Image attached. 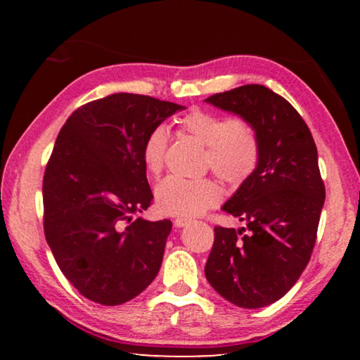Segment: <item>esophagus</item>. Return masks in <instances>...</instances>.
I'll return each mask as SVG.
<instances>
[{
	"mask_svg": "<svg viewBox=\"0 0 360 360\" xmlns=\"http://www.w3.org/2000/svg\"><path fill=\"white\" fill-rule=\"evenodd\" d=\"M187 224H191V219H186V217H178V219H174V227H178V229H181V227H186Z\"/></svg>",
	"mask_w": 360,
	"mask_h": 360,
	"instance_id": "34e87169",
	"label": "esophagus"
}]
</instances>
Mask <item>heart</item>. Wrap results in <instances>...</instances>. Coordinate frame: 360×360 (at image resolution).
Listing matches in <instances>:
<instances>
[{
  "mask_svg": "<svg viewBox=\"0 0 360 360\" xmlns=\"http://www.w3.org/2000/svg\"><path fill=\"white\" fill-rule=\"evenodd\" d=\"M181 130L206 146V167L229 184H241L259 165L257 138L246 122L224 117L203 109H193L179 119ZM168 135L163 127H154L144 136L141 158L146 172L158 176L165 165ZM222 200V188L211 178H167L155 188L157 208L163 214L195 217L214 208Z\"/></svg>",
  "mask_w": 360,
  "mask_h": 360,
  "instance_id": "1",
  "label": "heart"
}]
</instances>
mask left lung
<instances>
[{
    "label": "left lung",
    "instance_id": "obj_1",
    "mask_svg": "<svg viewBox=\"0 0 360 360\" xmlns=\"http://www.w3.org/2000/svg\"><path fill=\"white\" fill-rule=\"evenodd\" d=\"M206 101L252 127L260 157L222 206L246 229L214 227L205 276L230 303L262 308L288 294L311 259L326 200L318 149L297 109L265 85H241Z\"/></svg>",
    "mask_w": 360,
    "mask_h": 360
}]
</instances>
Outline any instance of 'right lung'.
Masks as SVG:
<instances>
[{
  "label": "right lung",
  "instance_id": "obj_1",
  "mask_svg": "<svg viewBox=\"0 0 360 360\" xmlns=\"http://www.w3.org/2000/svg\"><path fill=\"white\" fill-rule=\"evenodd\" d=\"M184 106L114 94L85 103L60 130L49 158L44 235L66 279L89 300H131L160 270L172 221L136 217L152 203L144 136Z\"/></svg>",
  "mask_w": 360,
  "mask_h": 360
}]
</instances>
